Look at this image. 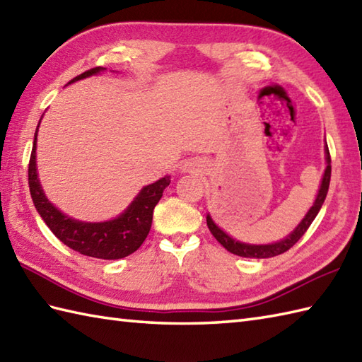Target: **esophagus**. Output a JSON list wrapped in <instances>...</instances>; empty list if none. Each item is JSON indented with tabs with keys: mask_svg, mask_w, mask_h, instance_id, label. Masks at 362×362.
Listing matches in <instances>:
<instances>
[{
	"mask_svg": "<svg viewBox=\"0 0 362 362\" xmlns=\"http://www.w3.org/2000/svg\"><path fill=\"white\" fill-rule=\"evenodd\" d=\"M180 168H182L183 173H189V171H193V169H194V163H191V161H183V165Z\"/></svg>",
	"mask_w": 362,
	"mask_h": 362,
	"instance_id": "34e87169",
	"label": "esophagus"
}]
</instances>
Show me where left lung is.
Returning a JSON list of instances; mask_svg holds the SVG:
<instances>
[{"mask_svg":"<svg viewBox=\"0 0 362 362\" xmlns=\"http://www.w3.org/2000/svg\"><path fill=\"white\" fill-rule=\"evenodd\" d=\"M325 161H327V168L324 171V175H322V182H320L319 193L316 196V201H314L308 213L305 214V218L300 221V224L294 230H292V232L286 238H283V240L276 241V243H271V244H247V243L236 241L235 238L226 233L224 230H222L216 224V222L213 221V218L209 213L206 214V226H209L211 235L216 238L218 243L224 245L228 252H232V253H235V255L244 257V258H271V257H276V255H280V253H284L286 250H289L292 245H294L300 240V238L305 235V232L311 226V222L316 219L317 213L320 211L322 205H324V202H325L328 187H329V177H332V158H329V151H328L327 143H325Z\"/></svg>","mask_w":362,"mask_h":362,"instance_id":"obj_1","label":"left lung"}]
</instances>
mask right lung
Instances as JSON below:
<instances>
[{
    "mask_svg": "<svg viewBox=\"0 0 362 362\" xmlns=\"http://www.w3.org/2000/svg\"><path fill=\"white\" fill-rule=\"evenodd\" d=\"M104 71L105 68L103 66L91 68V70L70 81V83ZM38 127H40V122H38L34 135L28 174L30 197H33L35 210L45 221V224L65 245L82 253V255L101 259H119L134 253L149 233L153 209L163 196V189L171 183V175H165L151 185L143 187L127 209L117 218L104 222H86L70 218L49 202L40 180H38L35 153Z\"/></svg>",
    "mask_w": 362,
    "mask_h": 362,
    "instance_id": "add662e5",
    "label": "right lung"
}]
</instances>
